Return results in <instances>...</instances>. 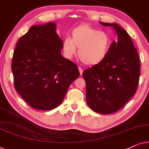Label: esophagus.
Listing matches in <instances>:
<instances>
[{"label": "esophagus", "instance_id": "obj_1", "mask_svg": "<svg viewBox=\"0 0 149 149\" xmlns=\"http://www.w3.org/2000/svg\"><path fill=\"white\" fill-rule=\"evenodd\" d=\"M79 72H80V74H81V75L83 74V68H82L81 67V66H79Z\"/></svg>", "mask_w": 149, "mask_h": 149}]
</instances>
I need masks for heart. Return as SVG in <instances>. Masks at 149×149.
Returning <instances> with one entry per match:
<instances>
[{
	"label": "heart",
	"mask_w": 149,
	"mask_h": 149,
	"mask_svg": "<svg viewBox=\"0 0 149 149\" xmlns=\"http://www.w3.org/2000/svg\"><path fill=\"white\" fill-rule=\"evenodd\" d=\"M71 38L66 37L62 43V49L67 58H72L79 48L80 60L87 65L100 63L108 55L111 40L106 32L89 25H80L71 31Z\"/></svg>",
	"instance_id": "1"
}]
</instances>
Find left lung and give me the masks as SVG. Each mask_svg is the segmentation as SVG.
Segmentation results:
<instances>
[{
    "label": "left lung",
    "instance_id": "obj_1",
    "mask_svg": "<svg viewBox=\"0 0 149 149\" xmlns=\"http://www.w3.org/2000/svg\"><path fill=\"white\" fill-rule=\"evenodd\" d=\"M111 26L118 41L111 43L108 55L83 72L86 83V100L94 111L110 114L119 110L132 97L140 78L137 49L128 33L116 23L100 22Z\"/></svg>",
    "mask_w": 149,
    "mask_h": 149
}]
</instances>
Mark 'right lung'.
Listing matches in <instances>:
<instances>
[{
	"label": "right lung",
	"instance_id": "1",
	"mask_svg": "<svg viewBox=\"0 0 149 149\" xmlns=\"http://www.w3.org/2000/svg\"><path fill=\"white\" fill-rule=\"evenodd\" d=\"M54 23L33 25L19 38L11 64L15 89L34 109L51 110L63 101L79 77L77 64L61 55Z\"/></svg>",
	"mask_w": 149,
	"mask_h": 149
}]
</instances>
